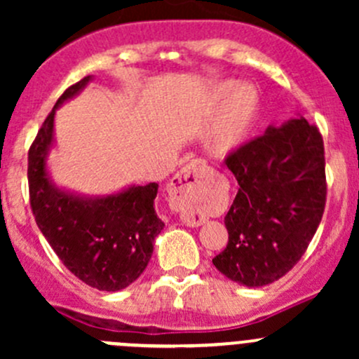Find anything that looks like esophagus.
Listing matches in <instances>:
<instances>
[{
  "instance_id": "esophagus-1",
  "label": "esophagus",
  "mask_w": 359,
  "mask_h": 359,
  "mask_svg": "<svg viewBox=\"0 0 359 359\" xmlns=\"http://www.w3.org/2000/svg\"><path fill=\"white\" fill-rule=\"evenodd\" d=\"M206 165L201 159H194L184 166L172 179L168 186L170 205L180 213L184 224L198 227L205 222L201 213V182L205 177Z\"/></svg>"
}]
</instances>
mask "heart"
I'll use <instances>...</instances> for the list:
<instances>
[{"mask_svg": "<svg viewBox=\"0 0 359 359\" xmlns=\"http://www.w3.org/2000/svg\"><path fill=\"white\" fill-rule=\"evenodd\" d=\"M231 85H222L217 92V100L222 99ZM259 112V95L252 86H238L229 99L224 102L219 119L215 123L212 137H210V149L215 154H227L236 149L252 130L253 121Z\"/></svg>", "mask_w": 359, "mask_h": 359, "instance_id": "1", "label": "heart"}]
</instances>
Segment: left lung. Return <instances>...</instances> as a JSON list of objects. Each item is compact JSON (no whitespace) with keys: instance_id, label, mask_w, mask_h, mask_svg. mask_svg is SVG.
Wrapping results in <instances>:
<instances>
[{"instance_id":"left-lung-1","label":"left lung","mask_w":359,"mask_h":359,"mask_svg":"<svg viewBox=\"0 0 359 359\" xmlns=\"http://www.w3.org/2000/svg\"><path fill=\"white\" fill-rule=\"evenodd\" d=\"M238 193L227 212L229 241L213 266L245 287L283 278L304 255L325 212L323 137L295 118L229 153Z\"/></svg>"}]
</instances>
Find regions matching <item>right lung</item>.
<instances>
[{
    "label": "right lung",
    "mask_w": 359,
    "mask_h": 359,
    "mask_svg": "<svg viewBox=\"0 0 359 359\" xmlns=\"http://www.w3.org/2000/svg\"><path fill=\"white\" fill-rule=\"evenodd\" d=\"M90 76L69 86L46 116L29 149V201L39 231L64 266L97 290L118 292L149 264L165 227L154 210L158 184L130 186L118 194L85 198L59 189L46 172L53 118L60 104L81 92Z\"/></svg>",
    "instance_id": "right-lung-1"
}]
</instances>
